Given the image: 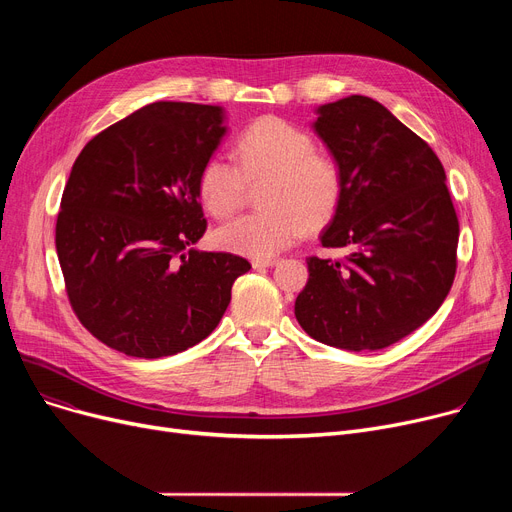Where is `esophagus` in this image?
<instances>
[{"label":"esophagus","mask_w":512,"mask_h":512,"mask_svg":"<svg viewBox=\"0 0 512 512\" xmlns=\"http://www.w3.org/2000/svg\"><path fill=\"white\" fill-rule=\"evenodd\" d=\"M276 263H278V259H253L251 261V265L255 267V270H261V267H272Z\"/></svg>","instance_id":"34e87169"}]
</instances>
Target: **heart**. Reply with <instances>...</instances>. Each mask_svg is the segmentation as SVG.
<instances>
[{"instance_id":"obj_1","label":"heart","mask_w":512,"mask_h":512,"mask_svg":"<svg viewBox=\"0 0 512 512\" xmlns=\"http://www.w3.org/2000/svg\"><path fill=\"white\" fill-rule=\"evenodd\" d=\"M234 155H211L197 178L199 197L215 218H226L245 205L249 182L270 178L265 205L270 211L238 215L213 234L220 249L249 259H270L297 242L307 226L332 220L344 176L338 161L315 151L309 132L282 118L265 116L249 124L236 141Z\"/></svg>"}]
</instances>
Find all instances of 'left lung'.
<instances>
[{
	"label": "left lung",
	"mask_w": 512,
	"mask_h": 512,
	"mask_svg": "<svg viewBox=\"0 0 512 512\" xmlns=\"http://www.w3.org/2000/svg\"><path fill=\"white\" fill-rule=\"evenodd\" d=\"M315 114L313 130L344 176L342 201L319 240L351 247V255L307 259L294 315L317 342L380 351L444 303L459 220L438 155L382 103L348 95Z\"/></svg>",
	"instance_id": "obj_1"
}]
</instances>
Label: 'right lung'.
<instances>
[{
	"instance_id": "add662e5",
	"label": "right lung",
	"mask_w": 512,
	"mask_h": 512,
	"mask_svg": "<svg viewBox=\"0 0 512 512\" xmlns=\"http://www.w3.org/2000/svg\"><path fill=\"white\" fill-rule=\"evenodd\" d=\"M220 105L157 101L76 157L56 249L76 317L97 340L159 359L205 340L251 263L195 249L207 222L197 178L226 137Z\"/></svg>"
}]
</instances>
